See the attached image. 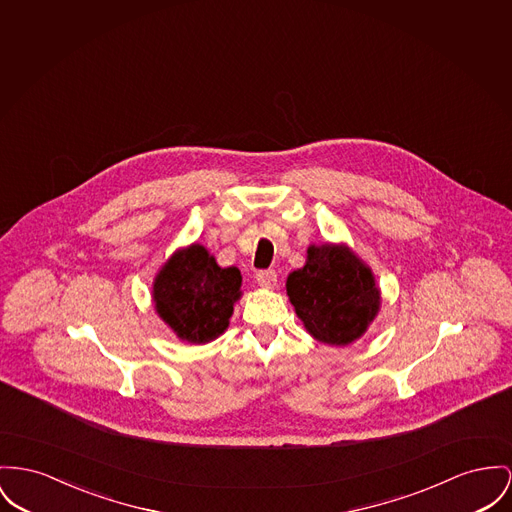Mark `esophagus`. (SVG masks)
I'll list each match as a JSON object with an SVG mask.
<instances>
[{"label":"esophagus","mask_w":512,"mask_h":512,"mask_svg":"<svg viewBox=\"0 0 512 512\" xmlns=\"http://www.w3.org/2000/svg\"><path fill=\"white\" fill-rule=\"evenodd\" d=\"M256 281L262 287L272 289V287H275V283H277V273H275V270H260V272L256 273Z\"/></svg>","instance_id":"1"}]
</instances>
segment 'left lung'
I'll use <instances>...</instances> for the list:
<instances>
[{
  "label": "left lung",
  "mask_w": 512,
  "mask_h": 512,
  "mask_svg": "<svg viewBox=\"0 0 512 512\" xmlns=\"http://www.w3.org/2000/svg\"><path fill=\"white\" fill-rule=\"evenodd\" d=\"M287 295L310 336L330 345L361 338L380 305L371 270L336 244L308 248L305 268L287 277Z\"/></svg>",
  "instance_id": "1"
}]
</instances>
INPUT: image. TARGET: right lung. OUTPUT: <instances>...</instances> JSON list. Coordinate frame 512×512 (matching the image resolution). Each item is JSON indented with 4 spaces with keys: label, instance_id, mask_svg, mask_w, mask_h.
<instances>
[{
    "label": "right lung",
    "instance_id": "1",
    "mask_svg": "<svg viewBox=\"0 0 512 512\" xmlns=\"http://www.w3.org/2000/svg\"><path fill=\"white\" fill-rule=\"evenodd\" d=\"M240 281L237 268H219L204 246L192 244L176 252L159 272L153 301L180 340L205 343L227 330Z\"/></svg>",
    "mask_w": 512,
    "mask_h": 512
}]
</instances>
